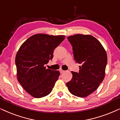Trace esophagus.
Returning a JSON list of instances; mask_svg holds the SVG:
<instances>
[{"instance_id":"34e87169","label":"esophagus","mask_w":120,"mask_h":120,"mask_svg":"<svg viewBox=\"0 0 120 120\" xmlns=\"http://www.w3.org/2000/svg\"><path fill=\"white\" fill-rule=\"evenodd\" d=\"M60 73H63L64 72V71L63 70H62V69H60Z\"/></svg>"}]
</instances>
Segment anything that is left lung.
Masks as SVG:
<instances>
[{
    "label": "left lung",
    "instance_id": "obj_1",
    "mask_svg": "<svg viewBox=\"0 0 120 120\" xmlns=\"http://www.w3.org/2000/svg\"><path fill=\"white\" fill-rule=\"evenodd\" d=\"M67 39L72 46L74 60L82 66H79V73L71 71L72 78L66 85L71 94L86 97L95 91L104 80L106 53L100 42L91 35L77 34Z\"/></svg>",
    "mask_w": 120,
    "mask_h": 120
}]
</instances>
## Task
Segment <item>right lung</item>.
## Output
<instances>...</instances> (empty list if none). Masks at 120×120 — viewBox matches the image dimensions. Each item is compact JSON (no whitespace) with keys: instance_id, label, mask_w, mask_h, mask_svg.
I'll return each instance as SVG.
<instances>
[{"instance_id":"add662e5","label":"right lung","mask_w":120,"mask_h":120,"mask_svg":"<svg viewBox=\"0 0 120 120\" xmlns=\"http://www.w3.org/2000/svg\"><path fill=\"white\" fill-rule=\"evenodd\" d=\"M65 36L38 34L30 37L15 57L17 78L22 88L36 98L44 97L52 91L60 72L46 69L45 64L53 58L54 49Z\"/></svg>"}]
</instances>
